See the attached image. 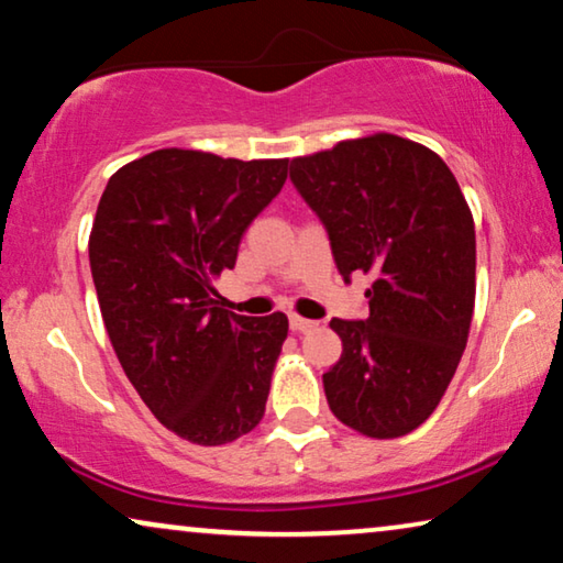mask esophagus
Instances as JSON below:
<instances>
[{"instance_id": "34e87169", "label": "esophagus", "mask_w": 563, "mask_h": 563, "mask_svg": "<svg viewBox=\"0 0 563 563\" xmlns=\"http://www.w3.org/2000/svg\"><path fill=\"white\" fill-rule=\"evenodd\" d=\"M288 324H290V329H294V332H311V329H317V327H319L317 321L303 319V317H296V313H290Z\"/></svg>"}]
</instances>
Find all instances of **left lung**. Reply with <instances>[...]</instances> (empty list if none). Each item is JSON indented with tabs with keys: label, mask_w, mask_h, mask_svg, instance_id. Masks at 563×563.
Masks as SVG:
<instances>
[{
	"label": "left lung",
	"mask_w": 563,
	"mask_h": 563,
	"mask_svg": "<svg viewBox=\"0 0 563 563\" xmlns=\"http://www.w3.org/2000/svg\"><path fill=\"white\" fill-rule=\"evenodd\" d=\"M290 183L324 223L334 265L373 275L368 317L332 319L342 357L324 373L334 417L401 438L443 399L476 298L474 219L453 172L394 133L290 162Z\"/></svg>",
	"instance_id": "8db88e82"
}]
</instances>
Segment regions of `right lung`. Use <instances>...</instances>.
Instances as JSON below:
<instances>
[{
  "mask_svg": "<svg viewBox=\"0 0 563 563\" xmlns=\"http://www.w3.org/2000/svg\"><path fill=\"white\" fill-rule=\"evenodd\" d=\"M286 177L288 159L159 148L120 167L97 206L89 267L104 329L152 415L190 443H231L265 415L286 313L239 317L211 283Z\"/></svg>",
  "mask_w": 563,
  "mask_h": 563,
  "instance_id": "obj_1",
  "label": "right lung"
}]
</instances>
